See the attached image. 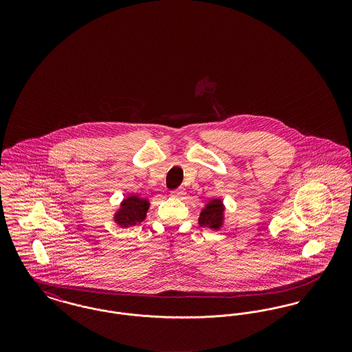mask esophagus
I'll return each mask as SVG.
<instances>
[{"mask_svg":"<svg viewBox=\"0 0 352 352\" xmlns=\"http://www.w3.org/2000/svg\"><path fill=\"white\" fill-rule=\"evenodd\" d=\"M171 194H173V197H175V198H179V199H182L186 192H184V188L181 187V188H177V190H174V191H173Z\"/></svg>","mask_w":352,"mask_h":352,"instance_id":"esophagus-1","label":"esophagus"}]
</instances>
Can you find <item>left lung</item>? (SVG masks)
<instances>
[{
    "instance_id": "1",
    "label": "left lung",
    "mask_w": 352,
    "mask_h": 352,
    "mask_svg": "<svg viewBox=\"0 0 352 352\" xmlns=\"http://www.w3.org/2000/svg\"><path fill=\"white\" fill-rule=\"evenodd\" d=\"M223 211L224 207L220 199L208 201V204H206V207L201 210L199 226L219 230L223 224Z\"/></svg>"
}]
</instances>
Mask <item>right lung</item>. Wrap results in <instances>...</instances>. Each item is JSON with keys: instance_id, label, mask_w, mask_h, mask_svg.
<instances>
[{"instance_id": "obj_1", "label": "right lung", "mask_w": 352, "mask_h": 352, "mask_svg": "<svg viewBox=\"0 0 352 352\" xmlns=\"http://www.w3.org/2000/svg\"><path fill=\"white\" fill-rule=\"evenodd\" d=\"M148 208H149V201L132 195L122 201L120 210L115 215V220L121 227L135 226L144 221Z\"/></svg>"}]
</instances>
